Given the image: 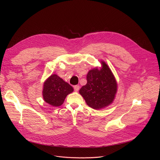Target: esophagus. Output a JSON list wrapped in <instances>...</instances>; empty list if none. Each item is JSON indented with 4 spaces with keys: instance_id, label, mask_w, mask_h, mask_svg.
Returning a JSON list of instances; mask_svg holds the SVG:
<instances>
[{
    "instance_id": "esophagus-1",
    "label": "esophagus",
    "mask_w": 160,
    "mask_h": 160,
    "mask_svg": "<svg viewBox=\"0 0 160 160\" xmlns=\"http://www.w3.org/2000/svg\"><path fill=\"white\" fill-rule=\"evenodd\" d=\"M79 88H80V86L79 85H75L74 86V90H75V92H77V91H78Z\"/></svg>"
}]
</instances>
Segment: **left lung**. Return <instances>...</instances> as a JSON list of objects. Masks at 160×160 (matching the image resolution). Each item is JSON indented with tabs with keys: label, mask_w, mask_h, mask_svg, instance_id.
Here are the masks:
<instances>
[{
	"label": "left lung",
	"mask_w": 160,
	"mask_h": 160,
	"mask_svg": "<svg viewBox=\"0 0 160 160\" xmlns=\"http://www.w3.org/2000/svg\"><path fill=\"white\" fill-rule=\"evenodd\" d=\"M101 68L88 71L87 83L79 90L87 104L98 110L112 103L118 88L116 78L108 65L104 61H101Z\"/></svg>",
	"instance_id": "1"
}]
</instances>
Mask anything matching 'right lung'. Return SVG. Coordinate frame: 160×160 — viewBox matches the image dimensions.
<instances>
[{"label":"right lung","instance_id":"add662e5","mask_svg":"<svg viewBox=\"0 0 160 160\" xmlns=\"http://www.w3.org/2000/svg\"><path fill=\"white\" fill-rule=\"evenodd\" d=\"M73 92V88L58 75L53 74L43 83L42 96L45 102L58 107L62 105L66 96Z\"/></svg>","mask_w":160,"mask_h":160}]
</instances>
